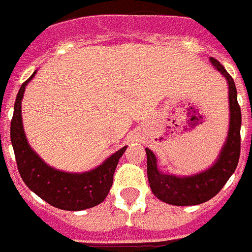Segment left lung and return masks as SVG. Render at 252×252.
<instances>
[{
  "instance_id": "8db88e82",
  "label": "left lung",
  "mask_w": 252,
  "mask_h": 252,
  "mask_svg": "<svg viewBox=\"0 0 252 252\" xmlns=\"http://www.w3.org/2000/svg\"><path fill=\"white\" fill-rule=\"evenodd\" d=\"M212 66L225 77L229 94V129L218 158L210 168L190 176L161 172L153 151L146 147L147 180L151 191L161 202L173 206H197L204 203L222 189L234 173L241 153V108L237 102L234 80L219 61L210 58Z\"/></svg>"
}]
</instances>
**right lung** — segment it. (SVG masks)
Instances as JSON below:
<instances>
[{
  "label": "right lung",
  "mask_w": 252,
  "mask_h": 252,
  "mask_svg": "<svg viewBox=\"0 0 252 252\" xmlns=\"http://www.w3.org/2000/svg\"><path fill=\"white\" fill-rule=\"evenodd\" d=\"M37 71L20 87L14 105L10 137L15 153L16 164L24 184L36 195L66 211H83L102 203L112 186L114 173L119 159L126 150H120L108 157L102 164L85 172H66L49 165L28 144L22 120V99L24 91Z\"/></svg>",
  "instance_id": "obj_1"
}]
</instances>
